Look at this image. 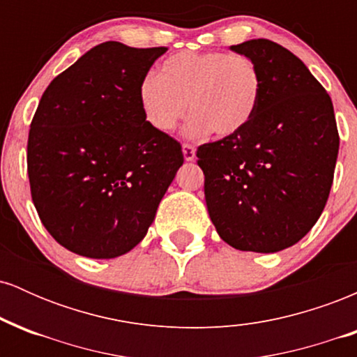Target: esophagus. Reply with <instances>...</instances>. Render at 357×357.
<instances>
[{"instance_id":"1","label":"esophagus","mask_w":357,"mask_h":357,"mask_svg":"<svg viewBox=\"0 0 357 357\" xmlns=\"http://www.w3.org/2000/svg\"><path fill=\"white\" fill-rule=\"evenodd\" d=\"M183 155H184V161H195L196 149L191 144H183Z\"/></svg>"}]
</instances>
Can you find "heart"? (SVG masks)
Here are the masks:
<instances>
[{
    "mask_svg": "<svg viewBox=\"0 0 357 357\" xmlns=\"http://www.w3.org/2000/svg\"><path fill=\"white\" fill-rule=\"evenodd\" d=\"M261 89L260 68L247 55L181 52L159 65L158 77L141 82L137 97L146 122L158 132H173L190 110L188 137H230L252 122Z\"/></svg>",
    "mask_w": 357,
    "mask_h": 357,
    "instance_id": "1",
    "label": "heart"
}]
</instances>
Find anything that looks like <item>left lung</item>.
I'll return each mask as SVG.
<instances>
[{
    "label": "left lung",
    "instance_id": "left-lung-1",
    "mask_svg": "<svg viewBox=\"0 0 357 357\" xmlns=\"http://www.w3.org/2000/svg\"><path fill=\"white\" fill-rule=\"evenodd\" d=\"M230 50L255 60L264 89L241 132L198 147L204 199L230 247L275 253L304 238L329 198L339 153L333 100L275 42L248 40Z\"/></svg>",
    "mask_w": 357,
    "mask_h": 357
}]
</instances>
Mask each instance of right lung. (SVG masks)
Returning <instances> with one entry per match:
<instances>
[{
    "mask_svg": "<svg viewBox=\"0 0 357 357\" xmlns=\"http://www.w3.org/2000/svg\"><path fill=\"white\" fill-rule=\"evenodd\" d=\"M166 50L100 43L40 99L28 136L31 199L48 233L77 255L130 252L183 166L179 142L147 124L137 97Z\"/></svg>",
    "mask_w": 357,
    "mask_h": 357,
    "instance_id": "1",
    "label": "right lung"
}]
</instances>
